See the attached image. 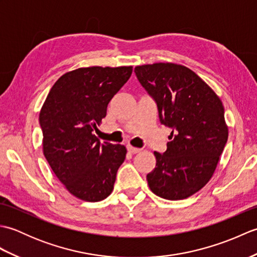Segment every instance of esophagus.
Listing matches in <instances>:
<instances>
[{
  "label": "esophagus",
  "instance_id": "34e87169",
  "mask_svg": "<svg viewBox=\"0 0 257 257\" xmlns=\"http://www.w3.org/2000/svg\"><path fill=\"white\" fill-rule=\"evenodd\" d=\"M127 150L130 152V154H138V152H140L141 151V149H139V148H135V147H133V146H127Z\"/></svg>",
  "mask_w": 257,
  "mask_h": 257
}]
</instances>
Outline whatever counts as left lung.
I'll list each match as a JSON object with an SVG mask.
<instances>
[{
  "mask_svg": "<svg viewBox=\"0 0 257 257\" xmlns=\"http://www.w3.org/2000/svg\"><path fill=\"white\" fill-rule=\"evenodd\" d=\"M137 78L157 102L160 121L172 132L167 151L154 152L147 174L150 190L167 200H183L210 181L228 137L224 107L193 70L173 63L135 67Z\"/></svg>",
  "mask_w": 257,
  "mask_h": 257,
  "instance_id": "obj_1",
  "label": "left lung"
}]
</instances>
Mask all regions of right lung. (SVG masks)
<instances>
[{
    "mask_svg": "<svg viewBox=\"0 0 257 257\" xmlns=\"http://www.w3.org/2000/svg\"><path fill=\"white\" fill-rule=\"evenodd\" d=\"M132 73L133 66L74 69L56 80L43 103V152L68 192L83 201L106 199L124 161L125 147L101 144L94 130Z\"/></svg>",
    "mask_w": 257,
    "mask_h": 257,
    "instance_id": "1",
    "label": "right lung"
}]
</instances>
